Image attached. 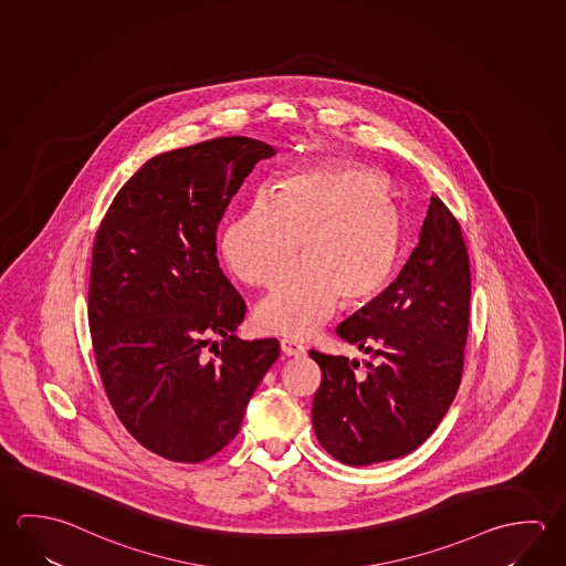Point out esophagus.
Listing matches in <instances>:
<instances>
[{
	"instance_id": "esophagus-1",
	"label": "esophagus",
	"mask_w": 566,
	"mask_h": 566,
	"mask_svg": "<svg viewBox=\"0 0 566 566\" xmlns=\"http://www.w3.org/2000/svg\"><path fill=\"white\" fill-rule=\"evenodd\" d=\"M280 349L287 357H302L306 354V347L300 346L297 342H292V339H280Z\"/></svg>"
}]
</instances>
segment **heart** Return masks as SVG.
Wrapping results in <instances>:
<instances>
[{
  "mask_svg": "<svg viewBox=\"0 0 566 566\" xmlns=\"http://www.w3.org/2000/svg\"><path fill=\"white\" fill-rule=\"evenodd\" d=\"M386 180L361 167L294 172L272 200L256 199L222 232L230 272L250 286H272L260 300L264 332L306 337L336 306L367 304L386 287L401 247V217Z\"/></svg>",
  "mask_w": 566,
  "mask_h": 566,
  "instance_id": "obj_1",
  "label": "heart"
}]
</instances>
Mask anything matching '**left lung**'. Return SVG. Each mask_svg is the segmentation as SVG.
<instances>
[{
  "label": "left lung",
  "instance_id": "1",
  "mask_svg": "<svg viewBox=\"0 0 566 566\" xmlns=\"http://www.w3.org/2000/svg\"><path fill=\"white\" fill-rule=\"evenodd\" d=\"M471 269L461 227L431 197L419 244L396 282L337 336L369 356L359 361L310 349L322 369L312 406L319 446L361 467L416 451L455 399L469 332Z\"/></svg>",
  "mask_w": 566,
  "mask_h": 566
}]
</instances>
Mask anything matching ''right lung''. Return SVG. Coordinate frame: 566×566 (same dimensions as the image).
<instances>
[{
	"instance_id": "obj_1",
	"label": "right lung",
	"mask_w": 566,
	"mask_h": 566,
	"mask_svg": "<svg viewBox=\"0 0 566 566\" xmlns=\"http://www.w3.org/2000/svg\"><path fill=\"white\" fill-rule=\"evenodd\" d=\"M274 155L249 137L163 153L120 187L95 234L90 329L101 381L130 436L169 461L200 463L229 446L279 359V339L234 336L247 302L217 259L230 200Z\"/></svg>"
}]
</instances>
